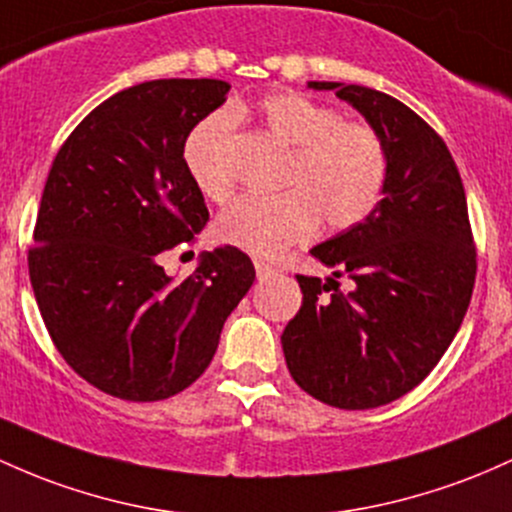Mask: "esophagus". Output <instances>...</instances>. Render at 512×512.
<instances>
[{
	"instance_id": "34e87169",
	"label": "esophagus",
	"mask_w": 512,
	"mask_h": 512,
	"mask_svg": "<svg viewBox=\"0 0 512 512\" xmlns=\"http://www.w3.org/2000/svg\"><path fill=\"white\" fill-rule=\"evenodd\" d=\"M255 272H257V279H260V282H265V279H269V277H274V274L279 272L277 267L274 265H269V262H262V260H255Z\"/></svg>"
}]
</instances>
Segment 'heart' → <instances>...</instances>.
I'll use <instances>...</instances> for the list:
<instances>
[{
  "instance_id": "1",
  "label": "heart",
  "mask_w": 512,
  "mask_h": 512,
  "mask_svg": "<svg viewBox=\"0 0 512 512\" xmlns=\"http://www.w3.org/2000/svg\"><path fill=\"white\" fill-rule=\"evenodd\" d=\"M252 114L291 148L279 179L284 192L240 196L230 204L216 223L223 243L269 260L308 238L316 223L345 230L372 213L386 179V150L372 128L345 123L335 109L296 92L269 94ZM230 131V116L213 114L184 143L187 170L211 201H226L233 192Z\"/></svg>"
}]
</instances>
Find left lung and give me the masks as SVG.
<instances>
[{"instance_id": "left-lung-1", "label": "left lung", "mask_w": 512, "mask_h": 512, "mask_svg": "<svg viewBox=\"0 0 512 512\" xmlns=\"http://www.w3.org/2000/svg\"><path fill=\"white\" fill-rule=\"evenodd\" d=\"M308 87L335 92L364 116L384 143L386 179L362 223L311 247L351 289L299 274L303 303L282 347L303 391L367 411L415 389L457 335L476 277L469 211L445 140L403 101L362 84Z\"/></svg>"}]
</instances>
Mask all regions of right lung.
Here are the masks:
<instances>
[{
    "label": "right lung",
    "mask_w": 512,
    "mask_h": 512,
    "mask_svg": "<svg viewBox=\"0 0 512 512\" xmlns=\"http://www.w3.org/2000/svg\"><path fill=\"white\" fill-rule=\"evenodd\" d=\"M223 80H153L99 104L70 133L41 196L28 274L65 362L123 401H162L194 384L226 318L255 282L238 247L201 252L184 282L160 265L209 221L184 162Z\"/></svg>",
    "instance_id": "add662e5"
}]
</instances>
